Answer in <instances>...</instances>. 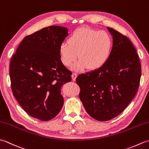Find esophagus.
Returning <instances> with one entry per match:
<instances>
[{"label": "esophagus", "mask_w": 149, "mask_h": 149, "mask_svg": "<svg viewBox=\"0 0 149 149\" xmlns=\"http://www.w3.org/2000/svg\"><path fill=\"white\" fill-rule=\"evenodd\" d=\"M77 76V73H73V74H72V80H73V81H75V79H76Z\"/></svg>", "instance_id": "esophagus-1"}]
</instances>
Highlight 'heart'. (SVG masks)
<instances>
[{"mask_svg":"<svg viewBox=\"0 0 149 149\" xmlns=\"http://www.w3.org/2000/svg\"><path fill=\"white\" fill-rule=\"evenodd\" d=\"M113 49V40L103 31L81 28L69 37L68 43L63 42L59 46L61 63L66 67L79 59L74 68L96 70L107 61Z\"/></svg>","mask_w":149,"mask_h":149,"instance_id":"b5f03b06","label":"heart"}]
</instances>
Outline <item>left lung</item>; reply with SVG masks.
Wrapping results in <instances>:
<instances>
[{
    "mask_svg": "<svg viewBox=\"0 0 149 149\" xmlns=\"http://www.w3.org/2000/svg\"><path fill=\"white\" fill-rule=\"evenodd\" d=\"M113 36V49L100 68L79 75V98L86 112L99 121L120 115L137 93L141 75L135 47L127 36L107 27Z\"/></svg>",
    "mask_w": 149,
    "mask_h": 149,
    "instance_id": "left-lung-1",
    "label": "left lung"
}]
</instances>
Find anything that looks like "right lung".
<instances>
[{
	"mask_svg": "<svg viewBox=\"0 0 149 149\" xmlns=\"http://www.w3.org/2000/svg\"><path fill=\"white\" fill-rule=\"evenodd\" d=\"M66 28L49 26L26 36L12 56L9 76L13 94L30 116L43 121L54 118L64 104L63 84L72 72L61 61L59 46Z\"/></svg>",
	"mask_w": 149,
	"mask_h": 149,
	"instance_id": "obj_1",
	"label": "right lung"
}]
</instances>
